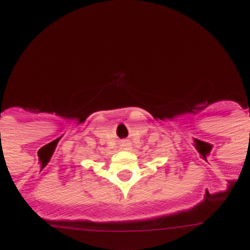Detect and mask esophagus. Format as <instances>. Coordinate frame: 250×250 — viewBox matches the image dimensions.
<instances>
[{
	"label": "esophagus",
	"instance_id": "1",
	"mask_svg": "<svg viewBox=\"0 0 250 250\" xmlns=\"http://www.w3.org/2000/svg\"><path fill=\"white\" fill-rule=\"evenodd\" d=\"M124 146H125V143H124Z\"/></svg>",
	"mask_w": 250,
	"mask_h": 250
}]
</instances>
